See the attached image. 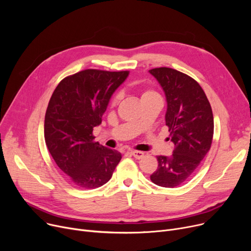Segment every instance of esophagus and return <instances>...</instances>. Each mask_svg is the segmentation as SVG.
I'll return each instance as SVG.
<instances>
[{
    "instance_id": "esophagus-1",
    "label": "esophagus",
    "mask_w": 251,
    "mask_h": 251,
    "mask_svg": "<svg viewBox=\"0 0 251 251\" xmlns=\"http://www.w3.org/2000/svg\"><path fill=\"white\" fill-rule=\"evenodd\" d=\"M130 154L133 155L136 160L142 159L143 155H144V153H143L142 151H130Z\"/></svg>"
}]
</instances>
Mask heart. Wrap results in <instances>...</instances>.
Masks as SVG:
<instances>
[{"instance_id":"b5f03b06","label":"heart","mask_w":251,"mask_h":251,"mask_svg":"<svg viewBox=\"0 0 251 251\" xmlns=\"http://www.w3.org/2000/svg\"><path fill=\"white\" fill-rule=\"evenodd\" d=\"M154 95H156V94H155L154 91H152V90H144V91H142V94H141V100H144V99L149 98V97L154 96ZM117 102H118V97H116V98L113 99V100H112V102H111L112 107H115V105L117 104Z\"/></svg>"}]
</instances>
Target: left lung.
<instances>
[{"label": "left lung", "mask_w": 251, "mask_h": 251, "mask_svg": "<svg viewBox=\"0 0 251 251\" xmlns=\"http://www.w3.org/2000/svg\"><path fill=\"white\" fill-rule=\"evenodd\" d=\"M165 91L166 125L175 144L171 156L159 155L157 169L151 175L156 185L174 188L186 182L210 150L214 116L203 89L187 74L172 68L150 70Z\"/></svg>", "instance_id": "8db88e82"}]
</instances>
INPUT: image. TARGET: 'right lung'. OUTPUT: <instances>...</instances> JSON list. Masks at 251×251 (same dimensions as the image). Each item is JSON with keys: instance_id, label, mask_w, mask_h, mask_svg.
Returning a JSON list of instances; mask_svg holds the SVG:
<instances>
[{"instance_id": "obj_1", "label": "right lung", "mask_w": 251, "mask_h": 251, "mask_svg": "<svg viewBox=\"0 0 251 251\" xmlns=\"http://www.w3.org/2000/svg\"><path fill=\"white\" fill-rule=\"evenodd\" d=\"M128 74L86 69L65 77L52 92L45 117L46 144L57 166L79 188L102 186L122 159L119 151L95 141L92 131Z\"/></svg>"}]
</instances>
